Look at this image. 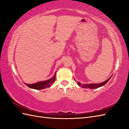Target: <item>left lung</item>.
Wrapping results in <instances>:
<instances>
[{
  "mask_svg": "<svg viewBox=\"0 0 129 129\" xmlns=\"http://www.w3.org/2000/svg\"><path fill=\"white\" fill-rule=\"evenodd\" d=\"M111 77H110V78L108 79H107L106 81H105V82L101 83L89 84H82V85H81L80 83L78 82V83H77V84H78V85L82 86L83 88H86V89H96V88H98V87H99L104 86V85H105L106 83H107L108 81L110 79V78H111Z\"/></svg>",
  "mask_w": 129,
  "mask_h": 129,
  "instance_id": "8db88e82",
  "label": "left lung"
}]
</instances>
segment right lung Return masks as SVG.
<instances>
[{"label":"right lung","mask_w":129,"mask_h":129,"mask_svg":"<svg viewBox=\"0 0 129 129\" xmlns=\"http://www.w3.org/2000/svg\"><path fill=\"white\" fill-rule=\"evenodd\" d=\"M56 72L54 73V75L52 78L51 79L47 80L45 81H43V82H39L38 83H36L35 84H26V85L29 87L31 88V89H37V90H41L45 89V88L50 87L53 83H54L55 79H56Z\"/></svg>","instance_id":"1"}]
</instances>
